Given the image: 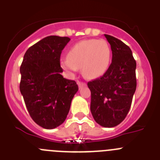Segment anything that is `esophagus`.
<instances>
[{
    "label": "esophagus",
    "mask_w": 160,
    "mask_h": 160,
    "mask_svg": "<svg viewBox=\"0 0 160 160\" xmlns=\"http://www.w3.org/2000/svg\"><path fill=\"white\" fill-rule=\"evenodd\" d=\"M78 87L80 89L82 88V87H85V86H86V83L85 82H80V81H78Z\"/></svg>",
    "instance_id": "34e87169"
}]
</instances>
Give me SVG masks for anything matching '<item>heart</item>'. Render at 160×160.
<instances>
[{"instance_id": "1", "label": "heart", "mask_w": 160, "mask_h": 160, "mask_svg": "<svg viewBox=\"0 0 160 160\" xmlns=\"http://www.w3.org/2000/svg\"><path fill=\"white\" fill-rule=\"evenodd\" d=\"M111 62V46L105 40H83L72 46L61 66L70 73L81 69L87 78H97L108 70Z\"/></svg>"}]
</instances>
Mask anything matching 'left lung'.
Wrapping results in <instances>:
<instances>
[{
	"label": "left lung",
	"instance_id": "1",
	"mask_svg": "<svg viewBox=\"0 0 160 160\" xmlns=\"http://www.w3.org/2000/svg\"><path fill=\"white\" fill-rule=\"evenodd\" d=\"M111 45L112 62L99 78L87 83L91 92L90 111L97 123L114 128L126 118L136 90V62L122 41L104 34Z\"/></svg>",
	"mask_w": 160,
	"mask_h": 160
}]
</instances>
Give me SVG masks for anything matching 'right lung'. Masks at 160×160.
Returning a JSON list of instances; mask_svg holds the SVG:
<instances>
[{
  "instance_id": "right-lung-1",
  "label": "right lung",
  "mask_w": 160,
  "mask_h": 160,
  "mask_svg": "<svg viewBox=\"0 0 160 160\" xmlns=\"http://www.w3.org/2000/svg\"><path fill=\"white\" fill-rule=\"evenodd\" d=\"M70 41L49 36L29 47L20 67V91L32 119L45 129L62 124L78 90L75 81L61 74V53Z\"/></svg>"
}]
</instances>
